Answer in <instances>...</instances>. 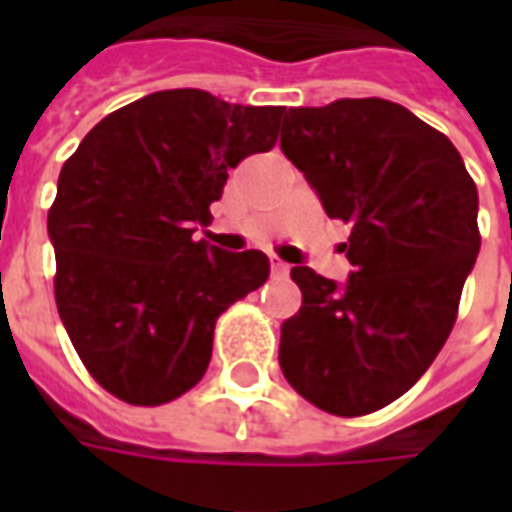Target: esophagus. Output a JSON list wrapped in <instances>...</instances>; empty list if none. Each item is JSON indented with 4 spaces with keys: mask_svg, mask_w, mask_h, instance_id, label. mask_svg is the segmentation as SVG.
<instances>
[{
    "mask_svg": "<svg viewBox=\"0 0 512 512\" xmlns=\"http://www.w3.org/2000/svg\"><path fill=\"white\" fill-rule=\"evenodd\" d=\"M271 274H274V277H288L290 266L288 263H282L279 257H271Z\"/></svg>",
    "mask_w": 512,
    "mask_h": 512,
    "instance_id": "34e87169",
    "label": "esophagus"
}]
</instances>
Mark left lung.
<instances>
[{
	"instance_id": "8db88e82",
	"label": "left lung",
	"mask_w": 512,
	"mask_h": 512,
	"mask_svg": "<svg viewBox=\"0 0 512 512\" xmlns=\"http://www.w3.org/2000/svg\"><path fill=\"white\" fill-rule=\"evenodd\" d=\"M282 153L329 219L351 224L343 288L290 271L301 310L279 367L304 400L365 417L417 384L447 343L480 252L477 186L447 136L384 98H340L282 117Z\"/></svg>"
}]
</instances>
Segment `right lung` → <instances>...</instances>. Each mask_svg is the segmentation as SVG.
Returning a JSON list of instances; mask_svg holds the SVG:
<instances>
[{
  "mask_svg": "<svg viewBox=\"0 0 512 512\" xmlns=\"http://www.w3.org/2000/svg\"><path fill=\"white\" fill-rule=\"evenodd\" d=\"M285 106H241L205 90H161L106 115L57 180L49 235L54 299L87 373L131 406L197 384L213 329L268 279L257 249L194 241L227 172L277 145Z\"/></svg>",
  "mask_w": 512,
  "mask_h": 512,
  "instance_id": "add662e5",
  "label": "right lung"
}]
</instances>
